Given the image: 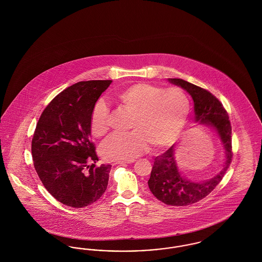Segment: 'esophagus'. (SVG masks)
Listing matches in <instances>:
<instances>
[{
  "mask_svg": "<svg viewBox=\"0 0 262 262\" xmlns=\"http://www.w3.org/2000/svg\"><path fill=\"white\" fill-rule=\"evenodd\" d=\"M136 161V160H128V161H118L117 164H120V165H125V164H132V163H134Z\"/></svg>",
  "mask_w": 262,
  "mask_h": 262,
  "instance_id": "1",
  "label": "esophagus"
}]
</instances>
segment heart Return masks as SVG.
<instances>
[{"label":"heart","instance_id":"heart-1","mask_svg":"<svg viewBox=\"0 0 262 262\" xmlns=\"http://www.w3.org/2000/svg\"><path fill=\"white\" fill-rule=\"evenodd\" d=\"M114 101L132 115V133L115 136L101 147L107 161H128L147 151L160 150L173 144L180 137L190 110L187 94L180 88H167L138 82L120 90ZM90 129L95 137H105L110 129V111L97 101L90 114Z\"/></svg>","mask_w":262,"mask_h":262}]
</instances>
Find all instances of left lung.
Returning a JSON list of instances; mask_svg holds the SVG:
<instances>
[{
  "mask_svg": "<svg viewBox=\"0 0 262 262\" xmlns=\"http://www.w3.org/2000/svg\"><path fill=\"white\" fill-rule=\"evenodd\" d=\"M174 85L185 89L194 102V121L216 130L225 149L223 169L209 180L191 182L179 172L174 160V144L154 159L148 180L150 191L167 205L187 206L207 196L222 181L232 162V126L222 103L204 88L181 78H169Z\"/></svg>",
  "mask_w": 262,
  "mask_h": 262,
  "instance_id": "left-lung-1",
  "label": "left lung"
}]
</instances>
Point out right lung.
Instances as JSON below:
<instances>
[{
	"instance_id": "obj_1",
	"label": "right lung",
	"mask_w": 262,
	"mask_h": 262,
	"mask_svg": "<svg viewBox=\"0 0 262 262\" xmlns=\"http://www.w3.org/2000/svg\"><path fill=\"white\" fill-rule=\"evenodd\" d=\"M112 80L79 81L66 88L41 114L31 142L43 186L62 204L82 208L107 189L111 165L96 166L90 114Z\"/></svg>"
}]
</instances>
